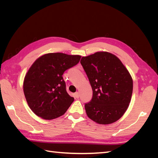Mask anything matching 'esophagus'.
<instances>
[{"label": "esophagus", "instance_id": "1", "mask_svg": "<svg viewBox=\"0 0 158 158\" xmlns=\"http://www.w3.org/2000/svg\"><path fill=\"white\" fill-rule=\"evenodd\" d=\"M79 96H80V94H79V92H76L75 94H74V97L76 98V99H78V98H79Z\"/></svg>", "mask_w": 158, "mask_h": 158}]
</instances>
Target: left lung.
Returning <instances> with one entry per match:
<instances>
[{"instance_id":"left-lung-1","label":"left lung","mask_w":158,"mask_h":158,"mask_svg":"<svg viewBox=\"0 0 158 158\" xmlns=\"http://www.w3.org/2000/svg\"><path fill=\"white\" fill-rule=\"evenodd\" d=\"M93 91L85 103L88 117L102 125L118 120L131 102L133 82L117 57L108 52H97L80 60Z\"/></svg>"}]
</instances>
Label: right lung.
Segmentation results:
<instances>
[{
	"label": "right lung",
	"instance_id": "1",
	"mask_svg": "<svg viewBox=\"0 0 158 158\" xmlns=\"http://www.w3.org/2000/svg\"><path fill=\"white\" fill-rule=\"evenodd\" d=\"M81 56L61 52L37 59L25 76L24 92L28 106L36 115L47 120L60 117L74 102L66 89L64 72L77 64Z\"/></svg>",
	"mask_w": 158,
	"mask_h": 158
}]
</instances>
